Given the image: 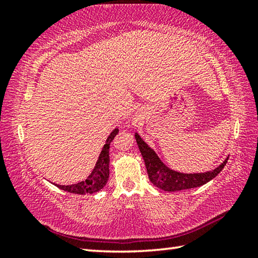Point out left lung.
Masks as SVG:
<instances>
[{
    "label": "left lung",
    "mask_w": 258,
    "mask_h": 258,
    "mask_svg": "<svg viewBox=\"0 0 258 258\" xmlns=\"http://www.w3.org/2000/svg\"><path fill=\"white\" fill-rule=\"evenodd\" d=\"M135 140H137L140 152L145 160L149 180L155 186L168 192L192 189V187L206 184L224 168L229 159L226 158L218 167L209 172L194 174L180 173L167 167L138 133H135Z\"/></svg>",
    "instance_id": "obj_1"
}]
</instances>
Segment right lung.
<instances>
[{
	"instance_id": "obj_1",
	"label": "right lung",
	"mask_w": 258,
	"mask_h": 258,
	"mask_svg": "<svg viewBox=\"0 0 258 258\" xmlns=\"http://www.w3.org/2000/svg\"><path fill=\"white\" fill-rule=\"evenodd\" d=\"M118 128L113 130L106 140V145L102 148L101 154H100L97 164H95V167L85 181H81L71 185H55L63 191L76 195L94 194V192L101 190L107 184L109 178V160H110L109 159V148H110V143L112 142L113 138L118 134Z\"/></svg>"
}]
</instances>
